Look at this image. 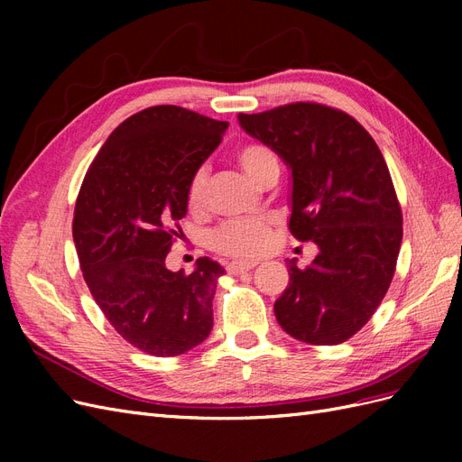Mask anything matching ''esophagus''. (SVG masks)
I'll list each match as a JSON object with an SVG mask.
<instances>
[{"instance_id":"1","label":"esophagus","mask_w":462,"mask_h":462,"mask_svg":"<svg viewBox=\"0 0 462 462\" xmlns=\"http://www.w3.org/2000/svg\"><path fill=\"white\" fill-rule=\"evenodd\" d=\"M256 268V262H231L227 263V270L231 273H245V272H250Z\"/></svg>"}]
</instances>
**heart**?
Returning <instances> with one entry per match:
<instances>
[{
  "instance_id": "b5f03b06",
  "label": "heart",
  "mask_w": 462,
  "mask_h": 462,
  "mask_svg": "<svg viewBox=\"0 0 462 462\" xmlns=\"http://www.w3.org/2000/svg\"><path fill=\"white\" fill-rule=\"evenodd\" d=\"M236 162L243 167V171L262 183L270 171L279 170L277 158L272 148L260 143L245 144L236 152ZM208 199V167L200 165L192 173L187 187V204L194 212H199L206 206ZM272 219H231L221 223L217 229L209 235V245L221 254H229L235 258H254L262 254L270 243L272 235Z\"/></svg>"
}]
</instances>
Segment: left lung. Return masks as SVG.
Here are the masks:
<instances>
[{"instance_id":"1","label":"left lung","mask_w":462,"mask_h":462,"mask_svg":"<svg viewBox=\"0 0 462 462\" xmlns=\"http://www.w3.org/2000/svg\"><path fill=\"white\" fill-rule=\"evenodd\" d=\"M241 127L291 170L295 239L319 248L273 304L291 337L339 345L368 324L395 273L402 214L387 163L370 133L341 109L314 102L239 114Z\"/></svg>"}]
</instances>
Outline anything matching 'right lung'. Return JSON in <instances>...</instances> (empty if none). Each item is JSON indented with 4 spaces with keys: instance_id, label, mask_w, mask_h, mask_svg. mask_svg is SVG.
<instances>
[{
    "instance_id": "obj_1",
    "label": "right lung",
    "mask_w": 462,
    "mask_h": 462,
    "mask_svg": "<svg viewBox=\"0 0 462 462\" xmlns=\"http://www.w3.org/2000/svg\"><path fill=\"white\" fill-rule=\"evenodd\" d=\"M227 127L179 106L138 111L109 134L79 190L73 241L85 282L111 328L152 356L183 355L214 326L221 265L199 258L187 275L165 258L189 180Z\"/></svg>"
}]
</instances>
